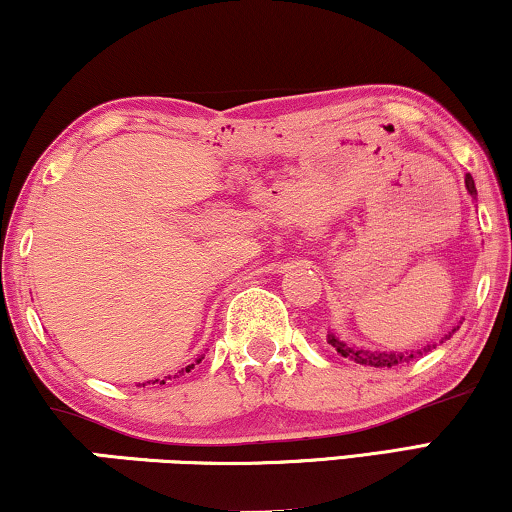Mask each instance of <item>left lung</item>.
<instances>
[{"label": "left lung", "mask_w": 512, "mask_h": 512, "mask_svg": "<svg viewBox=\"0 0 512 512\" xmlns=\"http://www.w3.org/2000/svg\"><path fill=\"white\" fill-rule=\"evenodd\" d=\"M464 183H466V190H469L471 197L473 199L478 197V190H475V183H473L471 174H466ZM457 329H459V325L452 329V331H448V334L441 338V343L445 341V338H450L452 334H455ZM327 343L341 357H348L355 364L373 366V369H394V366L406 364V362H410V359H415L417 355H422V352H429L431 348H436V343H427L420 350H406V352H397V350H364V348H357V345H350L348 341H343V338L336 336L334 331H329V334H327Z\"/></svg>", "instance_id": "obj_1"}]
</instances>
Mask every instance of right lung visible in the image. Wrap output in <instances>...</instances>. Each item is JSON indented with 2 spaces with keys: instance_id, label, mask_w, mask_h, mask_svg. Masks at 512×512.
I'll list each match as a JSON object with an SVG mask.
<instances>
[{
  "instance_id": "add662e5",
  "label": "right lung",
  "mask_w": 512,
  "mask_h": 512,
  "mask_svg": "<svg viewBox=\"0 0 512 512\" xmlns=\"http://www.w3.org/2000/svg\"><path fill=\"white\" fill-rule=\"evenodd\" d=\"M201 359H204V357H199V359H197V362H194V364H199V362H201ZM194 364H187V366H185V369H181V371H178V376H185V373H190V371L194 369ZM178 376H174V378H178ZM164 380H171V376H164ZM164 380H160V378H155V380H153V385H155V383H160V385H164ZM148 385H150V380H148ZM143 387H146V383H143Z\"/></svg>"
}]
</instances>
